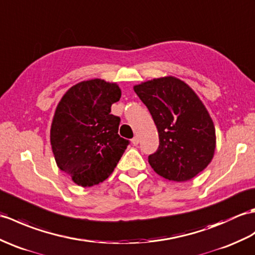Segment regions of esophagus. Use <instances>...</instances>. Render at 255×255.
<instances>
[{"label": "esophagus", "mask_w": 255, "mask_h": 255, "mask_svg": "<svg viewBox=\"0 0 255 255\" xmlns=\"http://www.w3.org/2000/svg\"><path fill=\"white\" fill-rule=\"evenodd\" d=\"M131 143H132L133 145H138V144H139V137H138V135H135V137L132 138Z\"/></svg>", "instance_id": "1"}]
</instances>
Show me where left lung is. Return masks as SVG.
<instances>
[{"label": "left lung", "mask_w": 255, "mask_h": 255, "mask_svg": "<svg viewBox=\"0 0 255 255\" xmlns=\"http://www.w3.org/2000/svg\"><path fill=\"white\" fill-rule=\"evenodd\" d=\"M154 121L159 145L149 163L155 173L174 181H188L211 163L216 133L209 111L193 89L174 76L133 86Z\"/></svg>", "instance_id": "1"}]
</instances>
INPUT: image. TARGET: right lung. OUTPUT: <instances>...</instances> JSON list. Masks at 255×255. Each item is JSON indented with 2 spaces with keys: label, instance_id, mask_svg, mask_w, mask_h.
Segmentation results:
<instances>
[{
  "label": "right lung",
  "instance_id": "obj_1",
  "mask_svg": "<svg viewBox=\"0 0 255 255\" xmlns=\"http://www.w3.org/2000/svg\"><path fill=\"white\" fill-rule=\"evenodd\" d=\"M122 90L94 78L70 87L53 116L50 141L57 167L80 187H92L113 173L128 140L118 134L120 117L111 114Z\"/></svg>",
  "mask_w": 255,
  "mask_h": 255
}]
</instances>
